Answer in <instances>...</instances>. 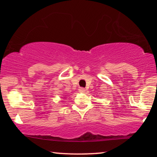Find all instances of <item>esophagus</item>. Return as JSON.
Here are the masks:
<instances>
[{
    "mask_svg": "<svg viewBox=\"0 0 157 157\" xmlns=\"http://www.w3.org/2000/svg\"><path fill=\"white\" fill-rule=\"evenodd\" d=\"M78 91L79 93H84L85 91H86V90H85L84 88H82V87H79Z\"/></svg>",
    "mask_w": 157,
    "mask_h": 157,
    "instance_id": "obj_1",
    "label": "esophagus"
}]
</instances>
